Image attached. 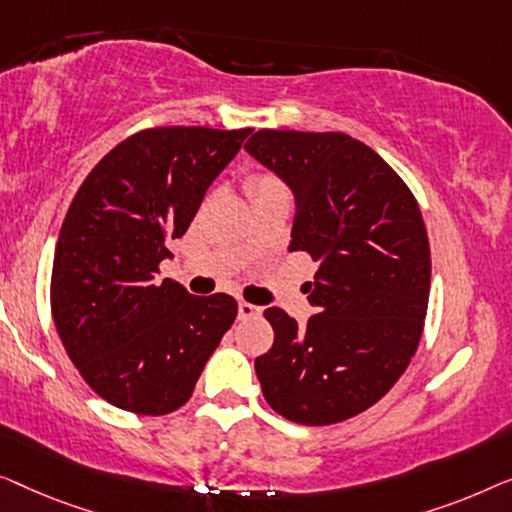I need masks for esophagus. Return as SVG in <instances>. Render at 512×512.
<instances>
[{
  "label": "esophagus",
  "mask_w": 512,
  "mask_h": 512,
  "mask_svg": "<svg viewBox=\"0 0 512 512\" xmlns=\"http://www.w3.org/2000/svg\"><path fill=\"white\" fill-rule=\"evenodd\" d=\"M259 313H262V308H259V306L248 304V301H239V318H241V320L257 318Z\"/></svg>",
  "instance_id": "34e87169"
}]
</instances>
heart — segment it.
Segmentation results:
<instances>
[{
    "instance_id": "1",
    "label": "heart",
    "mask_w": 512,
    "mask_h": 512,
    "mask_svg": "<svg viewBox=\"0 0 512 512\" xmlns=\"http://www.w3.org/2000/svg\"><path fill=\"white\" fill-rule=\"evenodd\" d=\"M280 185H283V183H280L278 178L271 176V174H257V176L250 178V192H253V194L262 192V190H271V187H280Z\"/></svg>"
}]
</instances>
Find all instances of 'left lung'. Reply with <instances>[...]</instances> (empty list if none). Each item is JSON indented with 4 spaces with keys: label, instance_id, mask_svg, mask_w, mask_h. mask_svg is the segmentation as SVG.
<instances>
[{
    "label": "left lung",
    "instance_id": "1",
    "mask_svg": "<svg viewBox=\"0 0 512 512\" xmlns=\"http://www.w3.org/2000/svg\"><path fill=\"white\" fill-rule=\"evenodd\" d=\"M246 150L292 187L290 250L318 262L306 327L266 308L273 345L255 359L285 420L325 427L392 390L420 345L431 253L417 199L366 143L343 132L259 129Z\"/></svg>",
    "mask_w": 512,
    "mask_h": 512
}]
</instances>
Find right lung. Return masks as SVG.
<instances>
[{"instance_id":"1","label":"right lung","mask_w":512,"mask_h":512,"mask_svg":"<svg viewBox=\"0 0 512 512\" xmlns=\"http://www.w3.org/2000/svg\"><path fill=\"white\" fill-rule=\"evenodd\" d=\"M250 129L150 127L106 153L57 239L50 311L85 383L111 406L174 413L234 325L229 294L194 297L157 273Z\"/></svg>"}]
</instances>
